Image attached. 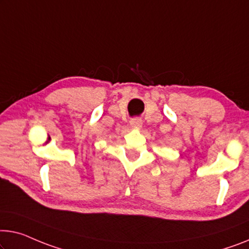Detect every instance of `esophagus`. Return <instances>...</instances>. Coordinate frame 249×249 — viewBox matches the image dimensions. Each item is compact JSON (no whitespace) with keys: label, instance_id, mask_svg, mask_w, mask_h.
Instances as JSON below:
<instances>
[{"label":"esophagus","instance_id":"1","mask_svg":"<svg viewBox=\"0 0 249 249\" xmlns=\"http://www.w3.org/2000/svg\"><path fill=\"white\" fill-rule=\"evenodd\" d=\"M129 124H131L132 127L134 128L142 127V121H141L140 118H133V120H131V122H129Z\"/></svg>","mask_w":249,"mask_h":249}]
</instances>
